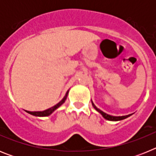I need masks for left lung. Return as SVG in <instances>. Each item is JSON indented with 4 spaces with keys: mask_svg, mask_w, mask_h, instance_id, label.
<instances>
[{
    "mask_svg": "<svg viewBox=\"0 0 156 156\" xmlns=\"http://www.w3.org/2000/svg\"><path fill=\"white\" fill-rule=\"evenodd\" d=\"M91 102H92V105H93V107H94V109L97 110V111L99 113L101 114V115H102V116L104 117L105 119H107V120H110V121H119V120H122V119H126L127 117L130 116V115H132V114H129V115H122V116H114V115H108V114L105 113V112H104L101 111V109L98 108L97 107H96V106L94 105V104L92 101H91Z\"/></svg>",
    "mask_w": 156,
    "mask_h": 156,
    "instance_id": "left-lung-1",
    "label": "left lung"
}]
</instances>
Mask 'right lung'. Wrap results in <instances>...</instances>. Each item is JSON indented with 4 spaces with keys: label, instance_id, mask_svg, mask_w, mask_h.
<instances>
[{
    "label": "right lung",
    "instance_id": "add662e5",
    "mask_svg": "<svg viewBox=\"0 0 156 156\" xmlns=\"http://www.w3.org/2000/svg\"><path fill=\"white\" fill-rule=\"evenodd\" d=\"M68 94H69V90L66 92V95H65V97L63 98L62 100L60 102H58L57 105H55L53 106V107H51V108H48V109H46V110H44V111H41V112H30V111H27V110H26V112H28L29 114H30V115H35V116H39V117L48 116V115H50L51 113H53L58 108H59V107H60V106H61L65 102V101H66V98H67V96H68Z\"/></svg>",
    "mask_w": 156,
    "mask_h": 156
}]
</instances>
